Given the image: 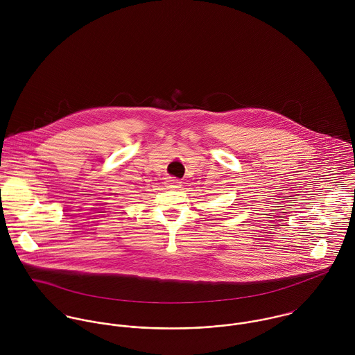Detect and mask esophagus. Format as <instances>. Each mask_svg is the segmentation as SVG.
I'll list each match as a JSON object with an SVG mask.
<instances>
[{"instance_id":"34e87169","label":"esophagus","mask_w":355,"mask_h":355,"mask_svg":"<svg viewBox=\"0 0 355 355\" xmlns=\"http://www.w3.org/2000/svg\"><path fill=\"white\" fill-rule=\"evenodd\" d=\"M166 186H168V189H171V190H178V189L182 186V182L178 180V179L169 178V179L166 180Z\"/></svg>"}]
</instances>
